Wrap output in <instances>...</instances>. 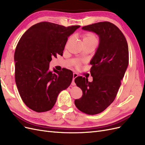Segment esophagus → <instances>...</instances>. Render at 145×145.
Wrapping results in <instances>:
<instances>
[{
    "mask_svg": "<svg viewBox=\"0 0 145 145\" xmlns=\"http://www.w3.org/2000/svg\"><path fill=\"white\" fill-rule=\"evenodd\" d=\"M77 76H78L77 74H76V73H74V74H73V80H72V83H71V85H72V86H75V85H76V83H75V82H74V79H75V78H76Z\"/></svg>",
    "mask_w": 145,
    "mask_h": 145,
    "instance_id": "34e87169",
    "label": "esophagus"
}]
</instances>
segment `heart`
Returning <instances> with one entry per match:
<instances>
[{"mask_svg":"<svg viewBox=\"0 0 145 145\" xmlns=\"http://www.w3.org/2000/svg\"><path fill=\"white\" fill-rule=\"evenodd\" d=\"M82 37L84 44H86V43H97L98 42L97 37H96L95 35L93 33L87 32V33H83L82 35ZM71 39H72V37H70L68 39L67 43H68L70 40H71ZM76 66H78V63H76Z\"/></svg>","mask_w":145,"mask_h":145,"instance_id":"heart-1","label":"heart"}]
</instances>
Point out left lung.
I'll return each instance as SVG.
<instances>
[{
    "mask_svg": "<svg viewBox=\"0 0 145 145\" xmlns=\"http://www.w3.org/2000/svg\"><path fill=\"white\" fill-rule=\"evenodd\" d=\"M82 29L97 34L100 43L90 62L93 82L82 76L74 80L83 92L82 97L74 103L82 112L95 115L106 109L116 97L129 63L128 45L120 29L109 22L86 25Z\"/></svg>",
    "mask_w": 145,
    "mask_h": 145,
    "instance_id": "1",
    "label": "left lung"
}]
</instances>
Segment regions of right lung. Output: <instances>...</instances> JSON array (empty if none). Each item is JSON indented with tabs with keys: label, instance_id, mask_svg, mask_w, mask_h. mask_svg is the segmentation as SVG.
Instances as JSON below:
<instances>
[{
	"label": "right lung",
	"instance_id": "1",
	"mask_svg": "<svg viewBox=\"0 0 145 145\" xmlns=\"http://www.w3.org/2000/svg\"><path fill=\"white\" fill-rule=\"evenodd\" d=\"M79 27L42 22L20 39L14 53L15 80L21 99L32 110H51L59 94L71 83L72 71H51L50 62L53 57L63 55L68 37Z\"/></svg>",
	"mask_w": 145,
	"mask_h": 145
}]
</instances>
